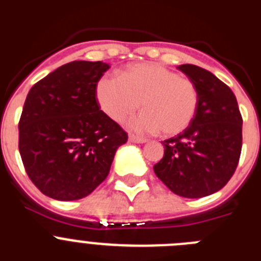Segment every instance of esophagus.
<instances>
[{
    "mask_svg": "<svg viewBox=\"0 0 261 261\" xmlns=\"http://www.w3.org/2000/svg\"><path fill=\"white\" fill-rule=\"evenodd\" d=\"M129 141L133 142V144H145L146 142V138H141V137H137L135 135H130L129 136Z\"/></svg>",
    "mask_w": 261,
    "mask_h": 261,
    "instance_id": "1",
    "label": "esophagus"
}]
</instances>
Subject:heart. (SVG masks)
I'll return each mask as SVG.
<instances>
[{"label":"heart","mask_w":261,"mask_h":261,"mask_svg":"<svg viewBox=\"0 0 261 261\" xmlns=\"http://www.w3.org/2000/svg\"><path fill=\"white\" fill-rule=\"evenodd\" d=\"M96 99L106 115L123 121L140 108L144 112L126 123L136 133L175 136L186 130L199 107V90L192 81L158 64H133L121 77L107 74L96 85Z\"/></svg>","instance_id":"1"}]
</instances>
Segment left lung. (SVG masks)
Wrapping results in <instances>:
<instances>
[{
  "label": "left lung",
  "mask_w": 261,
  "mask_h": 261,
  "mask_svg": "<svg viewBox=\"0 0 261 261\" xmlns=\"http://www.w3.org/2000/svg\"><path fill=\"white\" fill-rule=\"evenodd\" d=\"M199 90L191 125L162 142L163 158L154 172L175 195L200 199L220 191L238 166L242 115L230 87L211 71L192 64L177 66Z\"/></svg>",
  "instance_id": "left-lung-1"
}]
</instances>
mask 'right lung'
Listing matches in <instances>:
<instances>
[{"mask_svg": "<svg viewBox=\"0 0 261 261\" xmlns=\"http://www.w3.org/2000/svg\"><path fill=\"white\" fill-rule=\"evenodd\" d=\"M108 68L102 61H71L27 94L19 153L31 181L48 197L73 201L90 195L128 140L96 102V85Z\"/></svg>", "mask_w": 261, "mask_h": 261, "instance_id": "obj_1", "label": "right lung"}]
</instances>
